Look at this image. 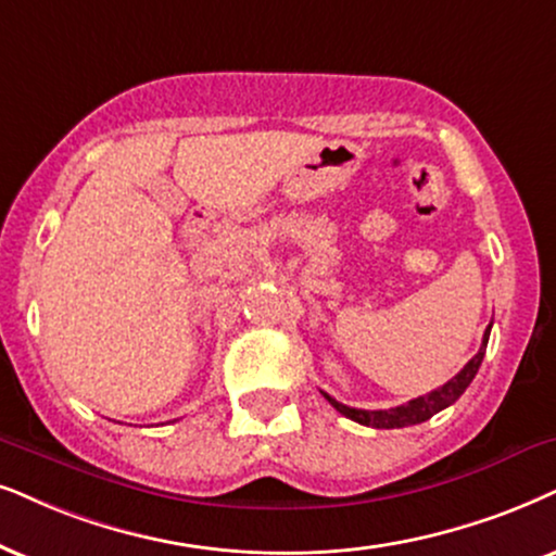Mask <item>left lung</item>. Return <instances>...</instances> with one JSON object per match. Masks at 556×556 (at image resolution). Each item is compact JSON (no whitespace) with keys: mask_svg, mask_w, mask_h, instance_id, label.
<instances>
[{"mask_svg":"<svg viewBox=\"0 0 556 556\" xmlns=\"http://www.w3.org/2000/svg\"><path fill=\"white\" fill-rule=\"evenodd\" d=\"M490 328H493V323H490L488 330H484L480 351H477L472 359L465 364V369H462L459 375L448 379V382L441 384V388L431 390L428 395H420L416 400H407L405 405L388 407V410H362V407H349V405L339 403V400L330 397L328 392H323V397H326L328 403L341 413V416H346L351 420H356V424L369 426V428H405V426L424 424V420L433 418L439 410H444V407L454 405L456 400L462 397V392L469 388V382H472L477 369H480V364L484 359V349H488Z\"/></svg>","mask_w":556,"mask_h":556,"instance_id":"1","label":"left lung"}]
</instances>
